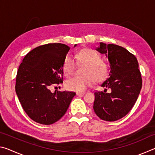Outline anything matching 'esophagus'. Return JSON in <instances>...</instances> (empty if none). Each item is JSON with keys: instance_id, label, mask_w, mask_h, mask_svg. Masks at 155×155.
Wrapping results in <instances>:
<instances>
[{"instance_id": "esophagus-1", "label": "esophagus", "mask_w": 155, "mask_h": 155, "mask_svg": "<svg viewBox=\"0 0 155 155\" xmlns=\"http://www.w3.org/2000/svg\"><path fill=\"white\" fill-rule=\"evenodd\" d=\"M85 94V92H77V96H83Z\"/></svg>"}]
</instances>
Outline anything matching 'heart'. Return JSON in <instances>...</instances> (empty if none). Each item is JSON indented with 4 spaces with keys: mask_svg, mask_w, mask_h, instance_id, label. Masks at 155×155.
Segmentation results:
<instances>
[{
    "mask_svg": "<svg viewBox=\"0 0 155 155\" xmlns=\"http://www.w3.org/2000/svg\"><path fill=\"white\" fill-rule=\"evenodd\" d=\"M78 64L85 65L83 74L84 77H74L65 82L67 90L73 91H84L91 86L93 80L101 83L105 80L109 74V66L105 61L101 60V56L94 50L87 48L78 52L75 56ZM75 64L70 55L65 57L63 64V70L66 77L72 74Z\"/></svg>",
    "mask_w": 155,
    "mask_h": 155,
    "instance_id": "1",
    "label": "heart"
}]
</instances>
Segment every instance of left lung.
I'll return each mask as SVG.
<instances>
[{
	"instance_id": "left-lung-1",
	"label": "left lung",
	"mask_w": 155,
	"mask_h": 155,
	"mask_svg": "<svg viewBox=\"0 0 155 155\" xmlns=\"http://www.w3.org/2000/svg\"><path fill=\"white\" fill-rule=\"evenodd\" d=\"M96 50L104 54L110 64L109 77L96 91L94 110L103 120L114 122L124 117L134 106L142 85L137 59L127 49L115 44L100 43ZM111 91L108 93V89Z\"/></svg>"
}]
</instances>
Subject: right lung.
Masks as SVG:
<instances>
[{
  "instance_id": "obj_1",
  "label": "right lung",
  "mask_w": 155,
  "mask_h": 155,
  "mask_svg": "<svg viewBox=\"0 0 155 155\" xmlns=\"http://www.w3.org/2000/svg\"><path fill=\"white\" fill-rule=\"evenodd\" d=\"M69 50V46L59 43L40 46L28 52L20 65L15 92L33 121L45 125L57 122L76 95L72 91L50 90L54 84L63 83V64Z\"/></svg>"
}]
</instances>
